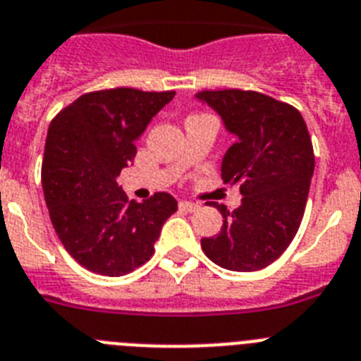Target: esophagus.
<instances>
[{"instance_id":"34e87169","label":"esophagus","mask_w":361,"mask_h":361,"mask_svg":"<svg viewBox=\"0 0 361 361\" xmlns=\"http://www.w3.org/2000/svg\"><path fill=\"white\" fill-rule=\"evenodd\" d=\"M180 209L181 211H187V212H194V211H198L200 205L198 203H194V202H180Z\"/></svg>"}]
</instances>
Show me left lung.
<instances>
[{
    "mask_svg": "<svg viewBox=\"0 0 361 361\" xmlns=\"http://www.w3.org/2000/svg\"><path fill=\"white\" fill-rule=\"evenodd\" d=\"M236 134L221 163L225 185H240L241 205L227 211L219 234L203 238L207 258L228 271L271 265L290 245L302 224L314 172L311 134L296 106L256 90L196 94ZM212 205V203H211Z\"/></svg>",
    "mask_w": 361,
    "mask_h": 361,
    "instance_id": "8db88e82",
    "label": "left lung"
}]
</instances>
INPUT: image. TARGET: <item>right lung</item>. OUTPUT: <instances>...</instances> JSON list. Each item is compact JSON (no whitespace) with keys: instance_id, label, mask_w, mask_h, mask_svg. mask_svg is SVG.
Masks as SVG:
<instances>
[{"instance_id":"1","label":"right lung","mask_w":361,"mask_h":361,"mask_svg":"<svg viewBox=\"0 0 361 361\" xmlns=\"http://www.w3.org/2000/svg\"><path fill=\"white\" fill-rule=\"evenodd\" d=\"M174 94L94 90L50 121L42 165L45 203L58 238L87 271L123 276L149 262L161 225L178 211L169 192L137 203L116 183L134 161L140 134Z\"/></svg>"}]
</instances>
